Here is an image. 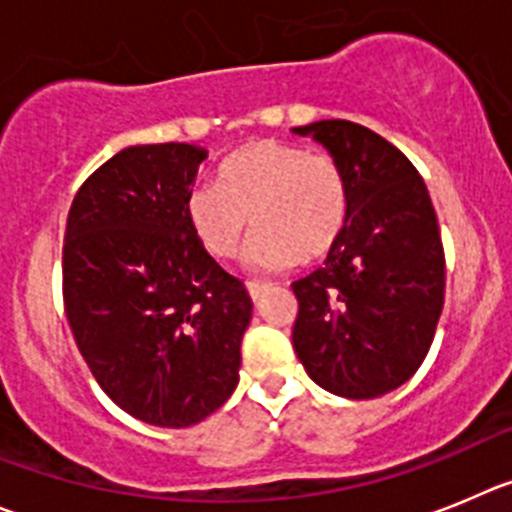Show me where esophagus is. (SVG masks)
<instances>
[{
  "mask_svg": "<svg viewBox=\"0 0 512 512\" xmlns=\"http://www.w3.org/2000/svg\"><path fill=\"white\" fill-rule=\"evenodd\" d=\"M265 290H267V283H257V280H250V283H247V293L252 296V301H257Z\"/></svg>",
  "mask_w": 512,
  "mask_h": 512,
  "instance_id": "obj_1",
  "label": "esophagus"
}]
</instances>
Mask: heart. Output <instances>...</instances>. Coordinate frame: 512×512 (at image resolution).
Here are the masks:
<instances>
[{"label": "heart", "mask_w": 512, "mask_h": 512, "mask_svg": "<svg viewBox=\"0 0 512 512\" xmlns=\"http://www.w3.org/2000/svg\"><path fill=\"white\" fill-rule=\"evenodd\" d=\"M352 191L342 163L298 142L255 140L234 150L216 170V183L193 188L186 219L201 250L232 260L247 232L250 265L285 270L324 260L342 239Z\"/></svg>", "instance_id": "heart-1"}]
</instances>
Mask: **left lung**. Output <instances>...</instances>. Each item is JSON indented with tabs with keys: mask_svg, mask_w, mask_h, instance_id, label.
Listing matches in <instances>:
<instances>
[{
	"mask_svg": "<svg viewBox=\"0 0 512 512\" xmlns=\"http://www.w3.org/2000/svg\"><path fill=\"white\" fill-rule=\"evenodd\" d=\"M342 163L352 214L324 265L290 285L293 349L308 377L367 400L411 380L444 308L439 222L413 163L385 137L347 119L293 127Z\"/></svg>",
	"mask_w": 512,
	"mask_h": 512,
	"instance_id": "left-lung-1",
	"label": "left lung"
}]
</instances>
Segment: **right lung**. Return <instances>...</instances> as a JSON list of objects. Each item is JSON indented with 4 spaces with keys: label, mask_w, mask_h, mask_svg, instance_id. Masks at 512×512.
Instances as JSON below:
<instances>
[{
    "label": "right lung",
    "mask_w": 512,
    "mask_h": 512,
    "mask_svg": "<svg viewBox=\"0 0 512 512\" xmlns=\"http://www.w3.org/2000/svg\"><path fill=\"white\" fill-rule=\"evenodd\" d=\"M204 147H124L78 188L63 303L101 390L130 416L186 428L239 382L252 298L193 237L186 201Z\"/></svg>",
    "instance_id": "obj_1"
}]
</instances>
